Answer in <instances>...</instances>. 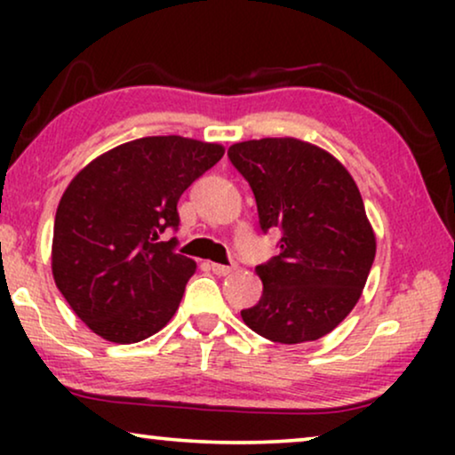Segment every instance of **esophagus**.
Wrapping results in <instances>:
<instances>
[{"label": "esophagus", "instance_id": "obj_1", "mask_svg": "<svg viewBox=\"0 0 455 455\" xmlns=\"http://www.w3.org/2000/svg\"><path fill=\"white\" fill-rule=\"evenodd\" d=\"M211 271L215 273V275H229V273L235 271V265H220V263H211Z\"/></svg>", "mask_w": 455, "mask_h": 455}]
</instances>
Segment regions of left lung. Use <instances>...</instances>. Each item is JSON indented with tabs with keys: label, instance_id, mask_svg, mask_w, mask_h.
I'll return each mask as SVG.
<instances>
[{
	"label": "left lung",
	"instance_id": "obj_1",
	"mask_svg": "<svg viewBox=\"0 0 455 455\" xmlns=\"http://www.w3.org/2000/svg\"><path fill=\"white\" fill-rule=\"evenodd\" d=\"M228 157L257 201L260 229H279V254L257 265L259 304L242 310L277 344L315 341L356 307L377 242L356 182L333 155L298 139L235 142Z\"/></svg>",
	"mask_w": 455,
	"mask_h": 455
}]
</instances>
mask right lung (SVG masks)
<instances>
[{"mask_svg":"<svg viewBox=\"0 0 455 455\" xmlns=\"http://www.w3.org/2000/svg\"><path fill=\"white\" fill-rule=\"evenodd\" d=\"M226 148L184 136H147L99 155L68 188L53 223L52 269L84 325L136 344L167 325L196 263L173 251L178 201Z\"/></svg>","mask_w":455,"mask_h":455,"instance_id":"add662e5","label":"right lung"}]
</instances>
